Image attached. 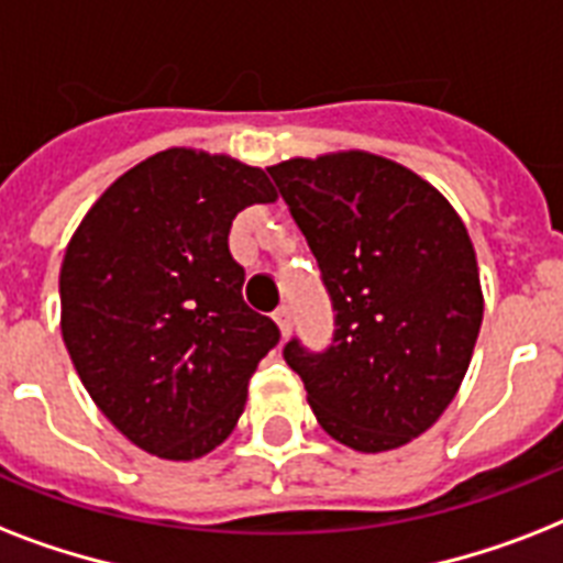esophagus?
Returning a JSON list of instances; mask_svg holds the SVG:
<instances>
[{
    "label": "esophagus",
    "mask_w": 563,
    "mask_h": 563,
    "mask_svg": "<svg viewBox=\"0 0 563 563\" xmlns=\"http://www.w3.org/2000/svg\"><path fill=\"white\" fill-rule=\"evenodd\" d=\"M274 321H277V327H280V335L286 339V335L291 333V312L289 307H277V312H274Z\"/></svg>",
    "instance_id": "1"
}]
</instances>
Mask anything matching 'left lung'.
<instances>
[{"label": "left lung", "instance_id": "left-lung-1", "mask_svg": "<svg viewBox=\"0 0 563 563\" xmlns=\"http://www.w3.org/2000/svg\"><path fill=\"white\" fill-rule=\"evenodd\" d=\"M333 298L330 351L286 344L327 435L385 453L423 435L479 339L476 251L453 203L400 163L360 152L268 166Z\"/></svg>", "mask_w": 563, "mask_h": 563}]
</instances>
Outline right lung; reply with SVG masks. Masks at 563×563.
Returning a JSON list of instances; mask_svg holds the SVG:
<instances>
[{"label":"right lung","mask_w":563,"mask_h":563,"mask_svg":"<svg viewBox=\"0 0 563 563\" xmlns=\"http://www.w3.org/2000/svg\"><path fill=\"white\" fill-rule=\"evenodd\" d=\"M265 169L166 148L119 175L60 263V333L99 411L145 453L192 462L245 411L280 330L242 300L230 221L274 203Z\"/></svg>","instance_id":"obj_1"}]
</instances>
